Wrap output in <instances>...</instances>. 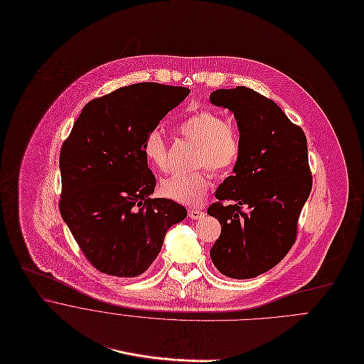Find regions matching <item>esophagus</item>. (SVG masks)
I'll use <instances>...</instances> for the list:
<instances>
[{
    "instance_id": "esophagus-1",
    "label": "esophagus",
    "mask_w": 364,
    "mask_h": 364,
    "mask_svg": "<svg viewBox=\"0 0 364 364\" xmlns=\"http://www.w3.org/2000/svg\"><path fill=\"white\" fill-rule=\"evenodd\" d=\"M205 214H204V211H200V210H188V217L193 219H200L203 218Z\"/></svg>"
}]
</instances>
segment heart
Returning <instances> with one entry per match:
<instances>
[{"label":"heart","mask_w":364,"mask_h":364,"mask_svg":"<svg viewBox=\"0 0 364 364\" xmlns=\"http://www.w3.org/2000/svg\"><path fill=\"white\" fill-rule=\"evenodd\" d=\"M178 134L197 145L196 164L207 166L213 173L223 174L235 168L242 154V141L237 129L229 121L210 109L190 115L178 125ZM147 164L159 171L167 168V142L157 129L150 131L144 142ZM211 174L201 168L194 173H173L160 181V193L174 201L196 205L207 194Z\"/></svg>","instance_id":"1"}]
</instances>
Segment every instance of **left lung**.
<instances>
[{
	"label": "left lung",
	"instance_id": "obj_1",
	"mask_svg": "<svg viewBox=\"0 0 364 364\" xmlns=\"http://www.w3.org/2000/svg\"><path fill=\"white\" fill-rule=\"evenodd\" d=\"M210 98L233 112L242 141L233 174L208 208L220 223L211 259L223 276L253 279L279 264L295 243L312 188L306 138L273 100L252 88H222Z\"/></svg>",
	"mask_w": 364,
	"mask_h": 364
}]
</instances>
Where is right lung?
<instances>
[{"instance_id":"right-lung-1","label":"right lung","mask_w":364,"mask_h":364,"mask_svg":"<svg viewBox=\"0 0 364 364\" xmlns=\"http://www.w3.org/2000/svg\"><path fill=\"white\" fill-rule=\"evenodd\" d=\"M190 90L139 82L91 100L60 150L59 210L85 259L101 273L138 277L160 253L170 226L187 210L150 198L156 178L144 156L146 135Z\"/></svg>"}]
</instances>
